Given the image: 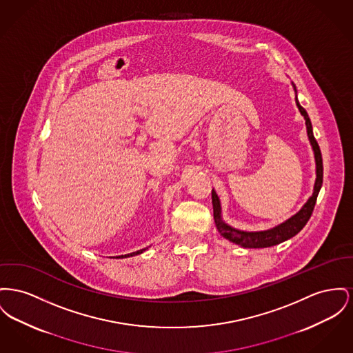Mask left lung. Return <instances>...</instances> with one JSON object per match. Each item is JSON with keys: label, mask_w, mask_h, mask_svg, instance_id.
Returning a JSON list of instances; mask_svg holds the SVG:
<instances>
[{"label": "left lung", "mask_w": 353, "mask_h": 353, "mask_svg": "<svg viewBox=\"0 0 353 353\" xmlns=\"http://www.w3.org/2000/svg\"><path fill=\"white\" fill-rule=\"evenodd\" d=\"M294 93H296V105L301 113V116H304L305 125H307V134L311 143L312 149H313V154H314V163H316V180H314V185H313V193L311 197L307 200V203L303 205V208L294 213L288 220H285L284 223L273 227V228L267 229V230H256V232H247V230H240V229L233 228L228 225L221 216V203L220 199L216 193L214 189H212V204H213V217H214V223L216 227L219 229V232L221 233V236L224 239H227L229 241L243 247V248H268L273 247L277 244H281L287 240L292 239L293 236H296L301 229L305 227V224L308 223L310 217H311L313 208L316 204V199L317 194L323 185V159H321V152L317 141L314 140L313 136V130H312L311 120L310 116L307 113V110L300 105L297 100V89L296 85L292 83Z\"/></svg>", "instance_id": "1"}]
</instances>
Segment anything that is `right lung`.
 I'll return each instance as SVG.
<instances>
[{"mask_svg": "<svg viewBox=\"0 0 353 353\" xmlns=\"http://www.w3.org/2000/svg\"><path fill=\"white\" fill-rule=\"evenodd\" d=\"M148 248L140 249V250H137V252H132V253H128V254H121V256H117L116 259H124V257H132V256H136V254H140V253H143L144 250Z\"/></svg>", "mask_w": 353, "mask_h": 353, "instance_id": "obj_1", "label": "right lung"}]
</instances>
